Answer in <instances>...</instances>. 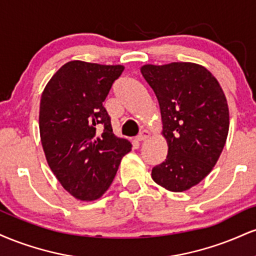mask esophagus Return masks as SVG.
Listing matches in <instances>:
<instances>
[{"label":"esophagus","mask_w":256,"mask_h":256,"mask_svg":"<svg viewBox=\"0 0 256 256\" xmlns=\"http://www.w3.org/2000/svg\"><path fill=\"white\" fill-rule=\"evenodd\" d=\"M146 138H149V131L148 130H143L140 132V134L136 137L137 140H140V142H142V140H146Z\"/></svg>","instance_id":"1"}]
</instances>
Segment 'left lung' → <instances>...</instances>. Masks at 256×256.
Masks as SVG:
<instances>
[{"mask_svg": "<svg viewBox=\"0 0 256 256\" xmlns=\"http://www.w3.org/2000/svg\"><path fill=\"white\" fill-rule=\"evenodd\" d=\"M140 73L158 101L168 146L152 178L170 192H185L210 174L224 149L230 124L225 94L198 64H144Z\"/></svg>", "mask_w": 256, "mask_h": 256, "instance_id": "8db88e82", "label": "left lung"}]
</instances>
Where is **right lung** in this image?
<instances>
[{
    "mask_svg": "<svg viewBox=\"0 0 256 256\" xmlns=\"http://www.w3.org/2000/svg\"><path fill=\"white\" fill-rule=\"evenodd\" d=\"M124 71L122 64L70 61L44 88L40 106V142L46 162L73 198H101L131 143L113 134L104 101Z\"/></svg>",
    "mask_w": 256,
    "mask_h": 256,
    "instance_id": "add662e5",
    "label": "right lung"
}]
</instances>
